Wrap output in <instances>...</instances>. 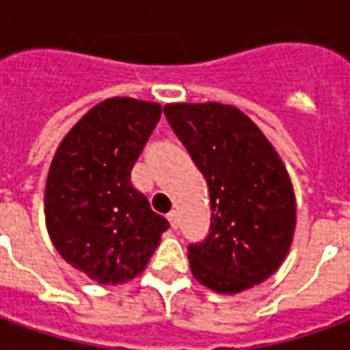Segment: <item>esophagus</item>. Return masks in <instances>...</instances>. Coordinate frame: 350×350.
Wrapping results in <instances>:
<instances>
[{
  "label": "esophagus",
  "mask_w": 350,
  "mask_h": 350,
  "mask_svg": "<svg viewBox=\"0 0 350 350\" xmlns=\"http://www.w3.org/2000/svg\"><path fill=\"white\" fill-rule=\"evenodd\" d=\"M167 219H168V223H170V227H172V228H178V213H176L174 210H172V212L168 213Z\"/></svg>",
  "instance_id": "obj_1"
}]
</instances>
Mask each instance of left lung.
I'll return each instance as SVG.
<instances>
[{
  "instance_id": "left-lung-1",
  "label": "left lung",
  "mask_w": 350,
  "mask_h": 350,
  "mask_svg": "<svg viewBox=\"0 0 350 350\" xmlns=\"http://www.w3.org/2000/svg\"><path fill=\"white\" fill-rule=\"evenodd\" d=\"M165 116L210 187V234L187 247L193 275L221 294L262 283L283 262L296 225L293 183L278 152L228 105L176 103Z\"/></svg>"
}]
</instances>
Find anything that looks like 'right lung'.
Returning a JSON list of instances; mask_svg holds the SVG:
<instances>
[{
  "instance_id": "1",
  "label": "right lung",
  "mask_w": 350,
  "mask_h": 350,
  "mask_svg": "<svg viewBox=\"0 0 350 350\" xmlns=\"http://www.w3.org/2000/svg\"><path fill=\"white\" fill-rule=\"evenodd\" d=\"M159 118L157 103L103 100L67 133L50 165L44 215L52 243L99 285L142 273L168 228L131 183Z\"/></svg>"
}]
</instances>
